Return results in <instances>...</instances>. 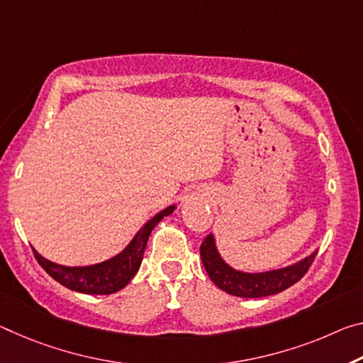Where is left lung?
Returning <instances> with one entry per match:
<instances>
[{
	"label": "left lung",
	"instance_id": "1",
	"mask_svg": "<svg viewBox=\"0 0 363 363\" xmlns=\"http://www.w3.org/2000/svg\"><path fill=\"white\" fill-rule=\"evenodd\" d=\"M315 255L316 250L302 260L289 264V267L262 273H247L233 268L231 264L223 260L213 234L206 235L202 245H200L202 263L213 283L228 294L245 298L273 296L296 284L307 273Z\"/></svg>",
	"mask_w": 363,
	"mask_h": 363
}]
</instances>
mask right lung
<instances>
[{
	"label": "right lung",
	"mask_w": 363,
	"mask_h": 363,
	"mask_svg": "<svg viewBox=\"0 0 363 363\" xmlns=\"http://www.w3.org/2000/svg\"><path fill=\"white\" fill-rule=\"evenodd\" d=\"M177 208V205H169L164 210L157 213L137 231L130 242L111 258L95 264H85V267H66L48 260L33 249L37 262L45 272L57 283L66 286L67 289L82 292L91 296H108L114 294L130 283L135 273L139 272L143 252L155 226L163 220L164 216L171 215Z\"/></svg>",
	"instance_id": "right-lung-1"
}]
</instances>
